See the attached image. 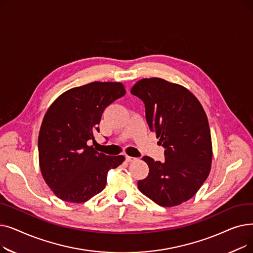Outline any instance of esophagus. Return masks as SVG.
<instances>
[{
	"label": "esophagus",
	"mask_w": 253,
	"mask_h": 253,
	"mask_svg": "<svg viewBox=\"0 0 253 253\" xmlns=\"http://www.w3.org/2000/svg\"><path fill=\"white\" fill-rule=\"evenodd\" d=\"M136 160V158L134 157H130V156H126V161L127 162H133Z\"/></svg>",
	"instance_id": "obj_1"
}]
</instances>
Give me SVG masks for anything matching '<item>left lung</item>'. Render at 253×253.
Masks as SVG:
<instances>
[{
	"mask_svg": "<svg viewBox=\"0 0 253 253\" xmlns=\"http://www.w3.org/2000/svg\"><path fill=\"white\" fill-rule=\"evenodd\" d=\"M131 93L143 101L150 130L165 148L164 162L142 158L150 171L138 189L158 205L177 206L195 196L211 169L206 113L191 91L160 78L139 80Z\"/></svg>",
	"mask_w": 253,
	"mask_h": 253,
	"instance_id": "1",
	"label": "left lung"
}]
</instances>
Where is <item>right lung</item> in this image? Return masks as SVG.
Instances as JSON below:
<instances>
[{
    "mask_svg": "<svg viewBox=\"0 0 253 253\" xmlns=\"http://www.w3.org/2000/svg\"><path fill=\"white\" fill-rule=\"evenodd\" d=\"M120 82H92L65 91L46 112L38 139L44 180L62 201L84 203L100 193L124 156H106L87 144L99 132L103 111L125 95Z\"/></svg>",
    "mask_w": 253,
    "mask_h": 253,
    "instance_id": "add662e5",
    "label": "right lung"
}]
</instances>
